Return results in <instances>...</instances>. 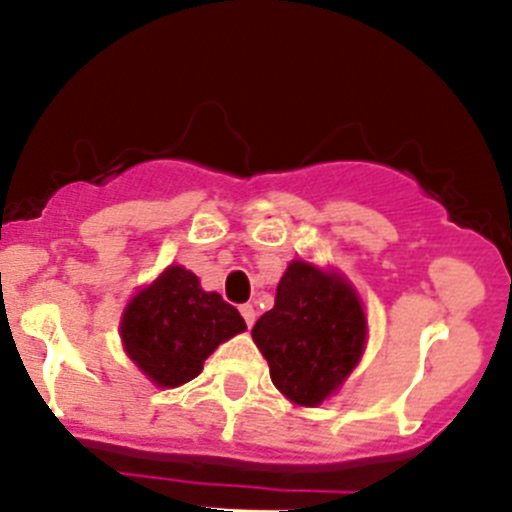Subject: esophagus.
<instances>
[{"instance_id":"1","label":"esophagus","mask_w":512,"mask_h":512,"mask_svg":"<svg viewBox=\"0 0 512 512\" xmlns=\"http://www.w3.org/2000/svg\"><path fill=\"white\" fill-rule=\"evenodd\" d=\"M240 314H242V319H245V324L247 327H252V324H255V307H252V304H242L240 307Z\"/></svg>"}]
</instances>
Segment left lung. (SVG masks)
Returning a JSON list of instances; mask_svg holds the SVG:
<instances>
[{
    "mask_svg": "<svg viewBox=\"0 0 512 512\" xmlns=\"http://www.w3.org/2000/svg\"><path fill=\"white\" fill-rule=\"evenodd\" d=\"M252 339L270 364L272 384L297 406H319L359 364L364 307L342 275L292 260Z\"/></svg>",
    "mask_w": 512,
    "mask_h": 512,
    "instance_id": "8db88e82",
    "label": "left lung"
}]
</instances>
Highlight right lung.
I'll return each instance as SVG.
<instances>
[{
	"label": "right lung",
	"mask_w": 512,
	"mask_h": 512,
	"mask_svg": "<svg viewBox=\"0 0 512 512\" xmlns=\"http://www.w3.org/2000/svg\"><path fill=\"white\" fill-rule=\"evenodd\" d=\"M245 329V319L232 304L218 292H205L198 277L180 265H170L143 287L121 319L126 354L165 389L195 379L205 359Z\"/></svg>",
	"instance_id": "obj_1"
}]
</instances>
